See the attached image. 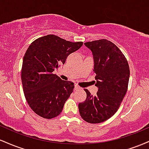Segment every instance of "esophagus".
<instances>
[{"instance_id": "obj_1", "label": "esophagus", "mask_w": 149, "mask_h": 149, "mask_svg": "<svg viewBox=\"0 0 149 149\" xmlns=\"http://www.w3.org/2000/svg\"><path fill=\"white\" fill-rule=\"evenodd\" d=\"M80 89H81V88H80L78 85H75V86H74V90H80Z\"/></svg>"}]
</instances>
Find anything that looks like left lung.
Segmentation results:
<instances>
[{
  "label": "left lung",
  "instance_id": "1",
  "mask_svg": "<svg viewBox=\"0 0 149 149\" xmlns=\"http://www.w3.org/2000/svg\"><path fill=\"white\" fill-rule=\"evenodd\" d=\"M84 45L93 55L98 92L93 96L85 89L87 98L78 104V109L86 122L100 123L110 118L118 109L127 90L130 68L124 54L112 42L101 39Z\"/></svg>",
  "mask_w": 149,
  "mask_h": 149
}]
</instances>
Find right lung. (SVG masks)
I'll use <instances>...</instances> for the list:
<instances>
[{
    "mask_svg": "<svg viewBox=\"0 0 149 149\" xmlns=\"http://www.w3.org/2000/svg\"><path fill=\"white\" fill-rule=\"evenodd\" d=\"M83 44L47 35L34 40L28 47L22 63V82L26 100L37 115L51 119L62 111L74 83L61 80L53 71Z\"/></svg>",
    "mask_w": 149,
    "mask_h": 149,
    "instance_id": "1",
    "label": "right lung"
}]
</instances>
